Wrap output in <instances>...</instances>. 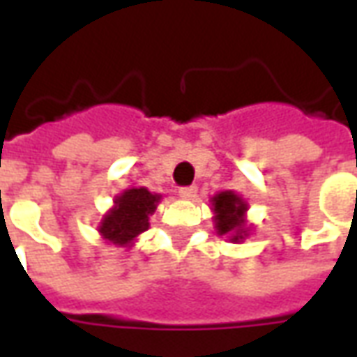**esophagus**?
I'll return each instance as SVG.
<instances>
[{"label":"esophagus","instance_id":"obj_1","mask_svg":"<svg viewBox=\"0 0 357 357\" xmlns=\"http://www.w3.org/2000/svg\"><path fill=\"white\" fill-rule=\"evenodd\" d=\"M179 197L181 199H195L197 197V185H187V187H179Z\"/></svg>","mask_w":357,"mask_h":357}]
</instances>
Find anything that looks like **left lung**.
Returning a JSON list of instances; mask_svg holds the SVG:
<instances>
[{
  "label": "left lung",
  "mask_w": 357,
  "mask_h": 357,
  "mask_svg": "<svg viewBox=\"0 0 357 357\" xmlns=\"http://www.w3.org/2000/svg\"><path fill=\"white\" fill-rule=\"evenodd\" d=\"M214 212H216V229L220 235H231V241H241L245 233L241 229L243 225V214L247 210V204L231 191L220 193L212 199Z\"/></svg>",
  "instance_id": "left-lung-1"
}]
</instances>
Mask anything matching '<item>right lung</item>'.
<instances>
[{
	"mask_svg": "<svg viewBox=\"0 0 357 357\" xmlns=\"http://www.w3.org/2000/svg\"><path fill=\"white\" fill-rule=\"evenodd\" d=\"M158 195L149 193L145 187L128 189L116 199L114 210L105 216L99 231L114 245H128L133 237L149 229V216L155 212Z\"/></svg>",
	"mask_w": 357,
	"mask_h": 357,
	"instance_id": "1",
	"label": "right lung"
}]
</instances>
